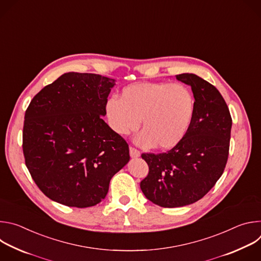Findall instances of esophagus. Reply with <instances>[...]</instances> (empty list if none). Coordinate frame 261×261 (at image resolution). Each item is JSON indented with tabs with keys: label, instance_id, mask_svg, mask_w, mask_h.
Returning a JSON list of instances; mask_svg holds the SVG:
<instances>
[{
	"label": "esophagus",
	"instance_id": "esophagus-1",
	"mask_svg": "<svg viewBox=\"0 0 261 261\" xmlns=\"http://www.w3.org/2000/svg\"><path fill=\"white\" fill-rule=\"evenodd\" d=\"M129 151H130V156H131V158H138V157L140 156V152L137 151L136 148H134V147H132V146L129 148Z\"/></svg>",
	"mask_w": 261,
	"mask_h": 261
}]
</instances>
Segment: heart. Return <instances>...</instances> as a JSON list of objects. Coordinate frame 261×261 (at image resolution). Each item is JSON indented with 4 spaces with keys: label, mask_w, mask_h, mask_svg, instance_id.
<instances>
[{
    "label": "heart",
    "mask_w": 261,
    "mask_h": 261,
    "mask_svg": "<svg viewBox=\"0 0 261 261\" xmlns=\"http://www.w3.org/2000/svg\"><path fill=\"white\" fill-rule=\"evenodd\" d=\"M194 109L193 94L185 85L138 83L124 88L121 98H108L105 116L109 127L120 135L136 131L142 120L143 130L135 142L170 150L187 134Z\"/></svg>",
    "instance_id": "heart-1"
}]
</instances>
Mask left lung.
I'll return each instance as SVG.
<instances>
[{"label":"left lung","mask_w":261,"mask_h":261,"mask_svg":"<svg viewBox=\"0 0 261 261\" xmlns=\"http://www.w3.org/2000/svg\"><path fill=\"white\" fill-rule=\"evenodd\" d=\"M176 80L193 92L191 126L167 153L141 155L150 169L140 181L141 191L163 207L192 204L214 187L227 162L232 126L227 104L213 85L193 73L178 74Z\"/></svg>","instance_id":"1"}]
</instances>
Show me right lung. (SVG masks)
I'll return each instance as SVG.
<instances>
[{
	"mask_svg": "<svg viewBox=\"0 0 261 261\" xmlns=\"http://www.w3.org/2000/svg\"><path fill=\"white\" fill-rule=\"evenodd\" d=\"M115 86L99 74L68 72L31 101L22 132L25 165L51 200L94 206L129 162L127 142L102 119Z\"/></svg>",
	"mask_w": 261,
	"mask_h": 261,
	"instance_id": "right-lung-1",
	"label": "right lung"
}]
</instances>
